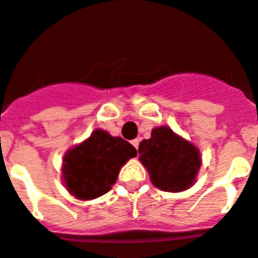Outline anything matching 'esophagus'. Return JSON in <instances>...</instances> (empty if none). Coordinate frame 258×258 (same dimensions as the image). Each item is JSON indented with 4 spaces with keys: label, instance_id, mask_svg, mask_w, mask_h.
Returning a JSON list of instances; mask_svg holds the SVG:
<instances>
[{
    "label": "esophagus",
    "instance_id": "34e87169",
    "mask_svg": "<svg viewBox=\"0 0 258 258\" xmlns=\"http://www.w3.org/2000/svg\"><path fill=\"white\" fill-rule=\"evenodd\" d=\"M139 143H140L139 139H135V140H133V142H131V144H133V146L135 147L136 149H138V148H139Z\"/></svg>",
    "mask_w": 258,
    "mask_h": 258
}]
</instances>
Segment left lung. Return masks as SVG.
<instances>
[{"label":"left lung","instance_id":"obj_1","mask_svg":"<svg viewBox=\"0 0 258 258\" xmlns=\"http://www.w3.org/2000/svg\"><path fill=\"white\" fill-rule=\"evenodd\" d=\"M138 151L140 162L157 189L178 192L196 183L202 164L201 152L169 127H155L151 138L140 142Z\"/></svg>","mask_w":258,"mask_h":258}]
</instances>
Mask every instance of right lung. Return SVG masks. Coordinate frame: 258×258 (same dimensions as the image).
I'll return each mask as SVG.
<instances>
[{"mask_svg": "<svg viewBox=\"0 0 258 258\" xmlns=\"http://www.w3.org/2000/svg\"><path fill=\"white\" fill-rule=\"evenodd\" d=\"M136 155L135 147L128 142L97 128L88 139L66 152L62 182L75 198L96 199L111 190L120 168Z\"/></svg>", "mask_w": 258, "mask_h": 258, "instance_id": "add662e5", "label": "right lung"}]
</instances>
